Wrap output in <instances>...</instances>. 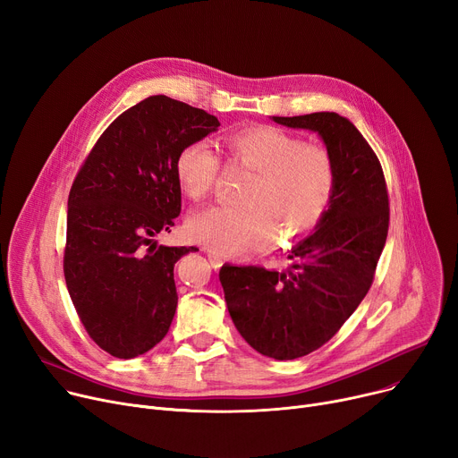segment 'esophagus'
<instances>
[{
    "label": "esophagus",
    "instance_id": "1",
    "mask_svg": "<svg viewBox=\"0 0 458 458\" xmlns=\"http://www.w3.org/2000/svg\"><path fill=\"white\" fill-rule=\"evenodd\" d=\"M207 257H208V260H210V266L214 267V270H220V267H222V264H224L222 257H220V255H216V253H212V251H208V250H207Z\"/></svg>",
    "mask_w": 458,
    "mask_h": 458
}]
</instances>
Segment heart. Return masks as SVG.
Returning <instances> with one entry per match:
<instances>
[{"mask_svg":"<svg viewBox=\"0 0 458 458\" xmlns=\"http://www.w3.org/2000/svg\"><path fill=\"white\" fill-rule=\"evenodd\" d=\"M233 163L253 170L242 205H214L188 218V234L222 257L279 244L307 234L327 210L335 192V163L329 151L305 144L295 134L257 125L225 139ZM220 174V157L205 140L188 142L175 158L182 191L205 198Z\"/></svg>","mask_w":458,"mask_h":458,"instance_id":"1","label":"heart"}]
</instances>
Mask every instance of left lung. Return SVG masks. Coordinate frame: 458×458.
Listing matches in <instances>:
<instances>
[{
    "mask_svg": "<svg viewBox=\"0 0 458 458\" xmlns=\"http://www.w3.org/2000/svg\"><path fill=\"white\" fill-rule=\"evenodd\" d=\"M272 120L319 134L335 163V192L314 233L288 251L283 272L224 264L220 283L242 338L264 357L292 360L329 342L364 300L390 210L379 158L347 118L312 113Z\"/></svg>",
    "mask_w": 458,
    "mask_h": 458,
    "instance_id": "left-lung-1",
    "label": "left lung"
}]
</instances>
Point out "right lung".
Listing matches in <instances>:
<instances>
[{"label": "right lung", "mask_w": 458, "mask_h": 458, "mask_svg": "<svg viewBox=\"0 0 458 458\" xmlns=\"http://www.w3.org/2000/svg\"><path fill=\"white\" fill-rule=\"evenodd\" d=\"M216 116L149 96L103 131L68 196L64 279L90 338L116 359L148 353L177 309L175 262L196 248L158 246L181 212L175 158L218 131Z\"/></svg>", "instance_id": "add662e5"}]
</instances>
